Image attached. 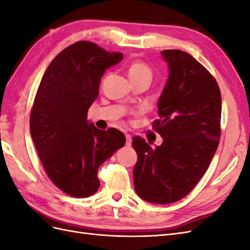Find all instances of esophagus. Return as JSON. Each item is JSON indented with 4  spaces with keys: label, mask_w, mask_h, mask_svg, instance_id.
Instances as JSON below:
<instances>
[{
    "label": "esophagus",
    "mask_w": 250,
    "mask_h": 250,
    "mask_svg": "<svg viewBox=\"0 0 250 250\" xmlns=\"http://www.w3.org/2000/svg\"><path fill=\"white\" fill-rule=\"evenodd\" d=\"M125 137H126V146H131V142H132L131 135H130V134H128V133H126V134H125Z\"/></svg>",
    "instance_id": "obj_1"
}]
</instances>
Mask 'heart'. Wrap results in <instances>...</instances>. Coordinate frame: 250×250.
<instances>
[{"mask_svg":"<svg viewBox=\"0 0 250 250\" xmlns=\"http://www.w3.org/2000/svg\"><path fill=\"white\" fill-rule=\"evenodd\" d=\"M128 75L131 81H138V80H152L153 72L151 67L141 62V60H134L129 66H128Z\"/></svg>","mask_w":250,"mask_h":250,"instance_id":"1","label":"heart"}]
</instances>
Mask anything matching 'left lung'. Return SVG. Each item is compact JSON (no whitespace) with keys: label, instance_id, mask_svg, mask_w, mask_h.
Returning a JSON list of instances; mask_svg holds the SVG:
<instances>
[{"label":"left lung","instance_id":"8db88e82","mask_svg":"<svg viewBox=\"0 0 250 250\" xmlns=\"http://www.w3.org/2000/svg\"><path fill=\"white\" fill-rule=\"evenodd\" d=\"M169 78L158 99L160 119L152 127L163 144L152 149L141 137L134 190L148 202H176L190 193L208 170L219 145L221 94L216 79L188 53L162 51Z\"/></svg>","mask_w":250,"mask_h":250}]
</instances>
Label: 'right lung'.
Wrapping results in <instances>:
<instances>
[{"mask_svg": "<svg viewBox=\"0 0 250 250\" xmlns=\"http://www.w3.org/2000/svg\"><path fill=\"white\" fill-rule=\"evenodd\" d=\"M122 58L95 42H77L52 60L37 88L30 132L49 178L73 197L94 195L99 167L125 145L120 130H100L86 119L104 72Z\"/></svg>", "mask_w": 250, "mask_h": 250, "instance_id": "1", "label": "right lung"}]
</instances>
